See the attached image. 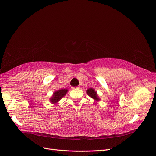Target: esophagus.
I'll list each match as a JSON object with an SVG mask.
<instances>
[{
	"mask_svg": "<svg viewBox=\"0 0 156 156\" xmlns=\"http://www.w3.org/2000/svg\"><path fill=\"white\" fill-rule=\"evenodd\" d=\"M73 89H75V88H79V87H72Z\"/></svg>",
	"mask_w": 156,
	"mask_h": 156,
	"instance_id": "esophagus-1",
	"label": "esophagus"
}]
</instances>
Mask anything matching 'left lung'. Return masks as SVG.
Wrapping results in <instances>:
<instances>
[{
	"mask_svg": "<svg viewBox=\"0 0 156 156\" xmlns=\"http://www.w3.org/2000/svg\"><path fill=\"white\" fill-rule=\"evenodd\" d=\"M87 93L89 96H90L92 98H93L94 100H95L96 101H99L100 100V98H98V94L96 91H95V90L94 88H89L87 90Z\"/></svg>",
	"mask_w": 156,
	"mask_h": 156,
	"instance_id": "obj_1",
	"label": "left lung"
}]
</instances>
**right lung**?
<instances>
[{
    "label": "right lung",
    "instance_id": "add662e5",
    "mask_svg": "<svg viewBox=\"0 0 156 156\" xmlns=\"http://www.w3.org/2000/svg\"><path fill=\"white\" fill-rule=\"evenodd\" d=\"M68 89H61L59 90L58 91H56L53 93V95L50 98V101L52 103H54V104H56V103L59 101L62 98H63L66 93L68 92Z\"/></svg>",
    "mask_w": 156,
    "mask_h": 156
}]
</instances>
